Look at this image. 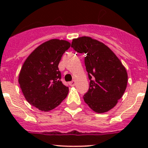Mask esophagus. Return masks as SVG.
Returning a JSON list of instances; mask_svg holds the SVG:
<instances>
[{
    "label": "esophagus",
    "instance_id": "obj_1",
    "mask_svg": "<svg viewBox=\"0 0 148 148\" xmlns=\"http://www.w3.org/2000/svg\"><path fill=\"white\" fill-rule=\"evenodd\" d=\"M75 85H76V81H71V82H69V86H71L72 87H74Z\"/></svg>",
    "mask_w": 148,
    "mask_h": 148
}]
</instances>
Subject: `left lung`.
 I'll return each instance as SVG.
<instances>
[{"label":"left lung","mask_w":148,"mask_h":148,"mask_svg":"<svg viewBox=\"0 0 148 148\" xmlns=\"http://www.w3.org/2000/svg\"><path fill=\"white\" fill-rule=\"evenodd\" d=\"M72 47L76 52L86 53L85 65L90 87L84 95L85 102L96 113L108 111L126 90V69L107 46L90 37L74 39Z\"/></svg>","instance_id":"1"}]
</instances>
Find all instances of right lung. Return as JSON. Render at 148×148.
<instances>
[{"mask_svg":"<svg viewBox=\"0 0 148 148\" xmlns=\"http://www.w3.org/2000/svg\"><path fill=\"white\" fill-rule=\"evenodd\" d=\"M66 40L53 39L37 47L25 60L18 83L25 99L42 111L57 107L65 99L69 88L62 84L58 64L70 47Z\"/></svg>","mask_w":148,"mask_h":148,"instance_id":"add662e5","label":"right lung"}]
</instances>
